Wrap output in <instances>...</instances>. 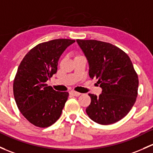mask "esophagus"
<instances>
[{
    "label": "esophagus",
    "mask_w": 153,
    "mask_h": 153,
    "mask_svg": "<svg viewBox=\"0 0 153 153\" xmlns=\"http://www.w3.org/2000/svg\"><path fill=\"white\" fill-rule=\"evenodd\" d=\"M70 94H72V95H73V96H76V97H78V96H79L80 94H81V93L78 92V91H70Z\"/></svg>",
    "instance_id": "esophagus-1"
}]
</instances>
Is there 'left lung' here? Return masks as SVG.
Masks as SVG:
<instances>
[{"mask_svg": "<svg viewBox=\"0 0 153 153\" xmlns=\"http://www.w3.org/2000/svg\"><path fill=\"white\" fill-rule=\"evenodd\" d=\"M87 58L90 78L102 89L99 97L89 94L87 115L100 125H111L131 110L138 95L139 78L130 57L120 48L105 42L77 39Z\"/></svg>", "mask_w": 153, "mask_h": 153, "instance_id": "left-lung-1", "label": "left lung"}]
</instances>
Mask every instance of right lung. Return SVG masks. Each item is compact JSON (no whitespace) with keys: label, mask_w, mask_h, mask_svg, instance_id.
Here are the masks:
<instances>
[{"label":"right lung","mask_w":153,"mask_h":153,"mask_svg":"<svg viewBox=\"0 0 153 153\" xmlns=\"http://www.w3.org/2000/svg\"><path fill=\"white\" fill-rule=\"evenodd\" d=\"M75 40L58 39L30 50L19 65L13 83L17 108L29 123L48 128L57 121L68 99L67 91H56L46 83L58 69L61 55Z\"/></svg>","instance_id":"obj_1"}]
</instances>
